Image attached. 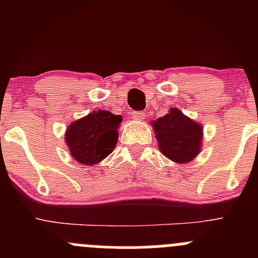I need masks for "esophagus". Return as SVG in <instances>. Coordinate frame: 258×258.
Listing matches in <instances>:
<instances>
[{
    "instance_id": "esophagus-1",
    "label": "esophagus",
    "mask_w": 258,
    "mask_h": 258,
    "mask_svg": "<svg viewBox=\"0 0 258 258\" xmlns=\"http://www.w3.org/2000/svg\"><path fill=\"white\" fill-rule=\"evenodd\" d=\"M146 116V113L144 111H137V112H132V117L136 119H142Z\"/></svg>"
}]
</instances>
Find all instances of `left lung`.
<instances>
[{"label": "left lung", "mask_w": 258, "mask_h": 258, "mask_svg": "<svg viewBox=\"0 0 258 258\" xmlns=\"http://www.w3.org/2000/svg\"><path fill=\"white\" fill-rule=\"evenodd\" d=\"M153 130L161 152L170 160L186 163L197 156L201 148L202 127L172 108L170 113L153 122Z\"/></svg>", "instance_id": "1"}]
</instances>
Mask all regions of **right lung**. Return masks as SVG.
Segmentation results:
<instances>
[{
	"label": "right lung",
	"instance_id": "1",
	"mask_svg": "<svg viewBox=\"0 0 258 258\" xmlns=\"http://www.w3.org/2000/svg\"><path fill=\"white\" fill-rule=\"evenodd\" d=\"M121 122V114L102 110L72 122L64 140L75 160L81 165H95L107 157L117 144Z\"/></svg>",
	"mask_w": 258,
	"mask_h": 258
}]
</instances>
